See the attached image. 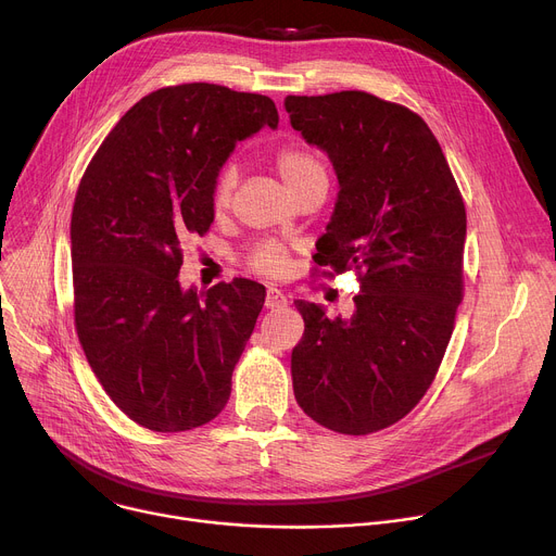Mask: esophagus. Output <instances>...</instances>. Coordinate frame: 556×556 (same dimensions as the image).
Instances as JSON below:
<instances>
[{
  "mask_svg": "<svg viewBox=\"0 0 556 556\" xmlns=\"http://www.w3.org/2000/svg\"><path fill=\"white\" fill-rule=\"evenodd\" d=\"M285 304H287L285 293L278 287H269L267 289V298H265L267 309H280V306H285Z\"/></svg>",
  "mask_w": 556,
  "mask_h": 556,
  "instance_id": "1",
  "label": "esophagus"
}]
</instances>
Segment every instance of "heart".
Here are the masks:
<instances>
[{"instance_id": "obj_1", "label": "heart", "mask_w": 556, "mask_h": 556, "mask_svg": "<svg viewBox=\"0 0 556 556\" xmlns=\"http://www.w3.org/2000/svg\"><path fill=\"white\" fill-rule=\"evenodd\" d=\"M276 169L291 192H295L300 185L312 180L314 176L325 174L323 163L309 150L298 148V146H287L276 152ZM233 190H236V169L223 167L212 185V210L216 214H223L229 207ZM250 263L258 274L278 276L287 269L289 256L280 244L265 242L252 254Z\"/></svg>"}]
</instances>
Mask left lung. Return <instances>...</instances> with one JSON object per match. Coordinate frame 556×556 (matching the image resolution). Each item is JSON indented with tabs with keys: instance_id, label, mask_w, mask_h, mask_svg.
Returning a JSON list of instances; mask_svg holds the SVG:
<instances>
[{
	"instance_id": "obj_1",
	"label": "left lung",
	"mask_w": 556,
	"mask_h": 556,
	"mask_svg": "<svg viewBox=\"0 0 556 556\" xmlns=\"http://www.w3.org/2000/svg\"><path fill=\"white\" fill-rule=\"evenodd\" d=\"M285 108L340 182L314 261L359 280L351 318L295 302L293 395L325 428L368 435L408 415L435 380L464 291L466 207L435 135L408 108L362 90L291 94Z\"/></svg>"
}]
</instances>
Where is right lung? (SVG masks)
<instances>
[{
  "instance_id": "add662e5",
  "label": "right lung",
  "mask_w": 556,
  "mask_h": 556,
  "mask_svg": "<svg viewBox=\"0 0 556 556\" xmlns=\"http://www.w3.org/2000/svg\"><path fill=\"white\" fill-rule=\"evenodd\" d=\"M278 128L265 94L182 84L135 103L92 156L75 197V327L92 374L132 421L178 433L214 419L265 304L233 278L178 282L182 244L214 223L212 185L236 143Z\"/></svg>"
}]
</instances>
